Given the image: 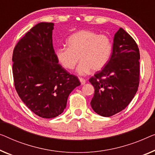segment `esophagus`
Listing matches in <instances>:
<instances>
[{
	"label": "esophagus",
	"instance_id": "esophagus-1",
	"mask_svg": "<svg viewBox=\"0 0 155 155\" xmlns=\"http://www.w3.org/2000/svg\"><path fill=\"white\" fill-rule=\"evenodd\" d=\"M79 81H80L81 84V85H84L85 84V82H86V81H85V80L84 79V78H80Z\"/></svg>",
	"mask_w": 155,
	"mask_h": 155
}]
</instances>
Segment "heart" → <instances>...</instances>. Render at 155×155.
<instances>
[{"label":"heart","mask_w":155,"mask_h":155,"mask_svg":"<svg viewBox=\"0 0 155 155\" xmlns=\"http://www.w3.org/2000/svg\"><path fill=\"white\" fill-rule=\"evenodd\" d=\"M68 47H58L55 55L58 62L67 70H72L78 61V74H88L92 70L100 71L107 65L112 54L110 39L91 30H82L69 37Z\"/></svg>","instance_id":"b5f03b06"}]
</instances>
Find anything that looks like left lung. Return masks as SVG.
Returning a JSON list of instances; mask_svg holds the SVG:
<instances>
[{
    "label": "left lung",
    "instance_id": "1",
    "mask_svg": "<svg viewBox=\"0 0 155 155\" xmlns=\"http://www.w3.org/2000/svg\"><path fill=\"white\" fill-rule=\"evenodd\" d=\"M139 59L137 44L120 28L114 35L109 61L89 79L94 88L91 102L94 112L110 117L127 107L138 91Z\"/></svg>",
    "mask_w": 155,
    "mask_h": 155
}]
</instances>
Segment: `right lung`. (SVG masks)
<instances>
[{
	"mask_svg": "<svg viewBox=\"0 0 155 155\" xmlns=\"http://www.w3.org/2000/svg\"><path fill=\"white\" fill-rule=\"evenodd\" d=\"M54 23H39L13 51L15 89L27 107L43 118H53L66 108L69 94L80 81L58 64L53 47Z\"/></svg>",
	"mask_w": 155,
	"mask_h": 155,
	"instance_id": "obj_1",
	"label": "right lung"
}]
</instances>
